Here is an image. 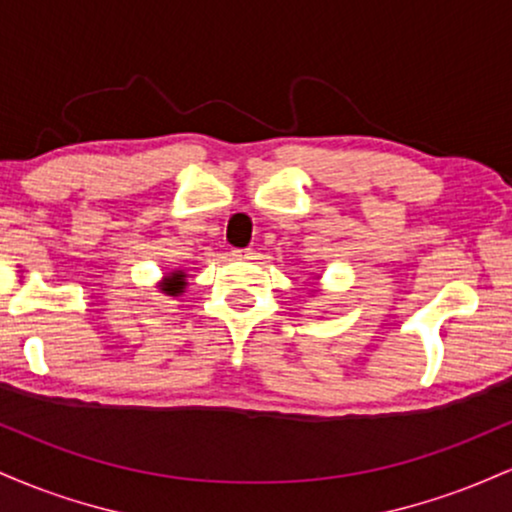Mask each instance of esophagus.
Returning <instances> with one entry per match:
<instances>
[{
	"label": "esophagus",
	"instance_id": "obj_1",
	"mask_svg": "<svg viewBox=\"0 0 512 512\" xmlns=\"http://www.w3.org/2000/svg\"><path fill=\"white\" fill-rule=\"evenodd\" d=\"M231 255L238 257V260H250L255 252H252V248H236V250H231Z\"/></svg>",
	"mask_w": 512,
	"mask_h": 512
}]
</instances>
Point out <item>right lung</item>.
<instances>
[{"instance_id": "right-lung-1", "label": "right lung", "mask_w": 512, "mask_h": 512, "mask_svg": "<svg viewBox=\"0 0 512 512\" xmlns=\"http://www.w3.org/2000/svg\"><path fill=\"white\" fill-rule=\"evenodd\" d=\"M182 286H185V274H170L163 291H166L168 296H175V293H182Z\"/></svg>"}]
</instances>
